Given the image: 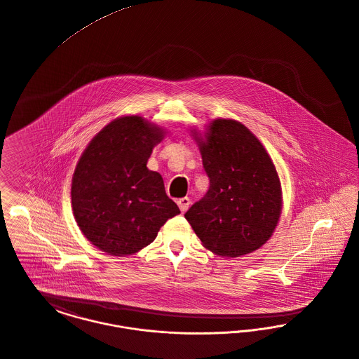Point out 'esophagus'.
Here are the masks:
<instances>
[{"mask_svg": "<svg viewBox=\"0 0 359 359\" xmlns=\"http://www.w3.org/2000/svg\"><path fill=\"white\" fill-rule=\"evenodd\" d=\"M177 205H179V209L182 210V212H186V211L189 210V208H190V198H187V196L186 198H180L177 201Z\"/></svg>", "mask_w": 359, "mask_h": 359, "instance_id": "1", "label": "esophagus"}]
</instances>
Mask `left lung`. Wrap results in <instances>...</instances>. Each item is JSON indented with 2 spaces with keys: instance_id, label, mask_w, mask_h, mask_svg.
Here are the masks:
<instances>
[{
  "instance_id": "1",
  "label": "left lung",
  "mask_w": 359,
  "mask_h": 359,
  "mask_svg": "<svg viewBox=\"0 0 359 359\" xmlns=\"http://www.w3.org/2000/svg\"><path fill=\"white\" fill-rule=\"evenodd\" d=\"M190 131L210 187L186 219L202 245L221 257L259 250L282 212V187L271 157L252 131L234 119L218 118L205 133Z\"/></svg>"
}]
</instances>
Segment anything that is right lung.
<instances>
[{"label": "right lung", "instance_id": "1", "mask_svg": "<svg viewBox=\"0 0 359 359\" xmlns=\"http://www.w3.org/2000/svg\"><path fill=\"white\" fill-rule=\"evenodd\" d=\"M164 135L163 127L126 115L103 127L83 151L72 179V209L85 238L100 251L137 253L180 212L161 175L147 167Z\"/></svg>", "mask_w": 359, "mask_h": 359}]
</instances>
